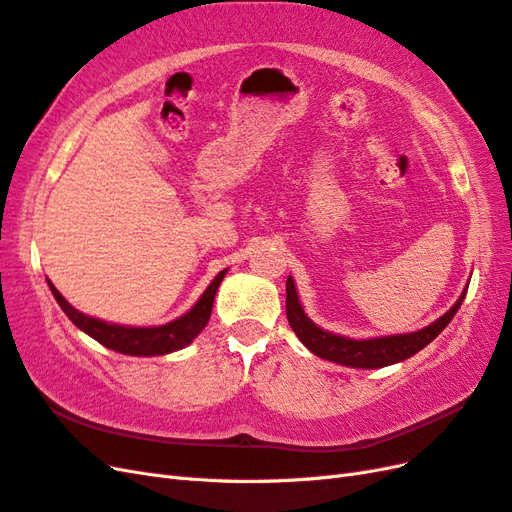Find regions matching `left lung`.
<instances>
[{
	"label": "left lung",
	"instance_id": "1",
	"mask_svg": "<svg viewBox=\"0 0 512 512\" xmlns=\"http://www.w3.org/2000/svg\"><path fill=\"white\" fill-rule=\"evenodd\" d=\"M465 293L467 288L463 290L459 301L454 303V306L441 316V319H437L435 323H431L420 331H413V334H398V336H385V338H372V340H351V338L329 334V331L316 327L301 308L293 278H288L286 280V316L297 338L306 344L314 355L342 366H351V368H383L396 362H403V359L416 355L420 349H424L428 342H433L454 319V314H457V310L461 308V303L465 299Z\"/></svg>",
	"mask_w": 512,
	"mask_h": 512
}]
</instances>
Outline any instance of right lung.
<instances>
[{"instance_id":"1","label":"right lung","mask_w":512,"mask_h":512,"mask_svg":"<svg viewBox=\"0 0 512 512\" xmlns=\"http://www.w3.org/2000/svg\"><path fill=\"white\" fill-rule=\"evenodd\" d=\"M224 275L226 271H219V275L211 282V286L204 290V295L198 299L196 306L187 314H183L181 319L161 327H122L92 319V316L77 312L71 303L60 295V290L49 280L47 282L55 301L60 303V308L64 310L68 319H71L81 331H86V334L92 336L96 342H101L103 347L124 355H165L187 347V344L206 327V323H209L213 299L219 284L224 280Z\"/></svg>"}]
</instances>
